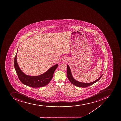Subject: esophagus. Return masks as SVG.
I'll return each instance as SVG.
<instances>
[{
	"label": "esophagus",
	"mask_w": 121,
	"mask_h": 121,
	"mask_svg": "<svg viewBox=\"0 0 121 121\" xmlns=\"http://www.w3.org/2000/svg\"><path fill=\"white\" fill-rule=\"evenodd\" d=\"M63 61H65V60H63Z\"/></svg>",
	"instance_id": "34e87169"
}]
</instances>
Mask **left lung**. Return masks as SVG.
Listing matches in <instances>:
<instances>
[{
	"label": "left lung",
	"mask_w": 121,
	"mask_h": 121,
	"mask_svg": "<svg viewBox=\"0 0 121 121\" xmlns=\"http://www.w3.org/2000/svg\"><path fill=\"white\" fill-rule=\"evenodd\" d=\"M67 75L68 78L69 79V82L71 83H72L73 85L75 86H77V87H88L89 86H91L94 83H95L97 82L99 80L100 78H101L102 76L103 75L100 77H99L98 79L95 80L94 81L91 82L90 83H83L80 82L76 80L73 77V75H72V72L69 66L68 65H67Z\"/></svg>",
	"instance_id": "1"
}]
</instances>
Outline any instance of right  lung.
I'll use <instances>...</instances> for the list:
<instances>
[{"label":"right lung","mask_w":121,"mask_h":121,"mask_svg":"<svg viewBox=\"0 0 121 121\" xmlns=\"http://www.w3.org/2000/svg\"><path fill=\"white\" fill-rule=\"evenodd\" d=\"M17 50L14 58V67L20 81L24 84L34 88L44 87L49 83L52 79L53 73L58 67L56 64L52 66L46 72L38 76H31L25 74L18 66L17 60Z\"/></svg>","instance_id":"obj_1"}]
</instances>
